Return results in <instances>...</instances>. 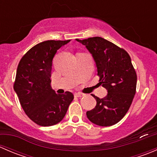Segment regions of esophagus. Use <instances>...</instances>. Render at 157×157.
<instances>
[{"instance_id": "obj_1", "label": "esophagus", "mask_w": 157, "mask_h": 157, "mask_svg": "<svg viewBox=\"0 0 157 157\" xmlns=\"http://www.w3.org/2000/svg\"><path fill=\"white\" fill-rule=\"evenodd\" d=\"M83 96V94H82V93H74V96H75V97H82Z\"/></svg>"}]
</instances>
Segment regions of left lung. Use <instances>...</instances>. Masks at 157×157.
Returning <instances> with one entry per match:
<instances>
[{
  "label": "left lung",
  "mask_w": 157,
  "mask_h": 157,
  "mask_svg": "<svg viewBox=\"0 0 157 157\" xmlns=\"http://www.w3.org/2000/svg\"><path fill=\"white\" fill-rule=\"evenodd\" d=\"M76 40L92 55L99 83L108 92L102 99L93 95L96 105L86 112V116L96 125H113L127 113L136 93L137 74L131 58L125 50L102 37Z\"/></svg>",
  "instance_id": "obj_1"
}]
</instances>
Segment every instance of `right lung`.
Returning <instances> with one entry per match:
<instances>
[{"label": "right lung", "mask_w": 157, "mask_h": 157, "mask_svg": "<svg viewBox=\"0 0 157 157\" xmlns=\"http://www.w3.org/2000/svg\"><path fill=\"white\" fill-rule=\"evenodd\" d=\"M71 40H48L30 48L18 64L13 89L30 119L52 126L64 118L74 99L71 92L57 94L51 87L52 61L57 51Z\"/></svg>", "instance_id": "1"}]
</instances>
